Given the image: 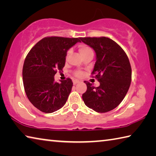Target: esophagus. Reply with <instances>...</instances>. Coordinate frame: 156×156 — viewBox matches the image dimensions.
Segmentation results:
<instances>
[{
    "instance_id": "34e87169",
    "label": "esophagus",
    "mask_w": 156,
    "mask_h": 156,
    "mask_svg": "<svg viewBox=\"0 0 156 156\" xmlns=\"http://www.w3.org/2000/svg\"><path fill=\"white\" fill-rule=\"evenodd\" d=\"M79 82H80V81L78 80H73V84H76L78 83Z\"/></svg>"
}]
</instances>
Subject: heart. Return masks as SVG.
I'll return each mask as SVG.
<instances>
[{
    "mask_svg": "<svg viewBox=\"0 0 156 156\" xmlns=\"http://www.w3.org/2000/svg\"><path fill=\"white\" fill-rule=\"evenodd\" d=\"M79 51H80L81 56H83V55L87 54V53H89V52H93L92 51V49L89 47V46L87 45H85V44H80V45H79ZM70 52L71 51L70 50H69V51H67V54H66V57H68L69 55L70 54ZM76 75L78 76V77H80V76H82V75H83V72H77L76 73Z\"/></svg>",
    "mask_w": 156,
    "mask_h": 156,
    "instance_id": "obj_1",
    "label": "heart"
}]
</instances>
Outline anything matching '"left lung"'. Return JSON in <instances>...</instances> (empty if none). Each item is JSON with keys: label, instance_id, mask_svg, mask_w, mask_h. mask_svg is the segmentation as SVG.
Instances as JSON below:
<instances>
[{"label": "left lung", "instance_id": "left-lung-1", "mask_svg": "<svg viewBox=\"0 0 156 156\" xmlns=\"http://www.w3.org/2000/svg\"><path fill=\"white\" fill-rule=\"evenodd\" d=\"M80 40L96 52V61L91 73H96L100 82V86L95 87L84 81L87 89L83 100L95 112H108L118 107L127 93L131 82L130 62L125 51L112 39L87 37Z\"/></svg>", "mask_w": 156, "mask_h": 156}]
</instances>
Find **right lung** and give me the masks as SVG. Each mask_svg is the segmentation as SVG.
<instances>
[{"mask_svg":"<svg viewBox=\"0 0 156 156\" xmlns=\"http://www.w3.org/2000/svg\"><path fill=\"white\" fill-rule=\"evenodd\" d=\"M81 38L51 36L38 42L28 53L23 68L26 95L31 103L41 112L53 113L65 105L72 91V80L54 81L57 71L65 65L66 54Z\"/></svg>","mask_w":156,"mask_h":156,"instance_id":"obj_1","label":"right lung"}]
</instances>
